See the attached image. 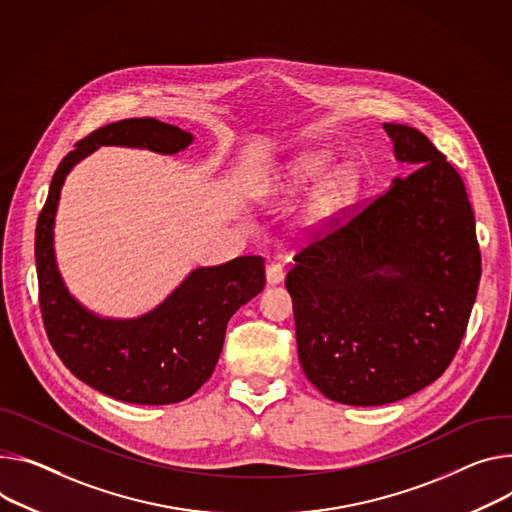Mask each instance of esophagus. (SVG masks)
<instances>
[{
	"mask_svg": "<svg viewBox=\"0 0 512 512\" xmlns=\"http://www.w3.org/2000/svg\"><path fill=\"white\" fill-rule=\"evenodd\" d=\"M265 280H267V286H277L284 282V267L277 265V263H269L265 267Z\"/></svg>",
	"mask_w": 512,
	"mask_h": 512,
	"instance_id": "34e87169",
	"label": "esophagus"
}]
</instances>
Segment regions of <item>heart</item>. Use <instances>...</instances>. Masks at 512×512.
<instances>
[{"label": "heart", "instance_id": "b5f03b06", "mask_svg": "<svg viewBox=\"0 0 512 512\" xmlns=\"http://www.w3.org/2000/svg\"><path fill=\"white\" fill-rule=\"evenodd\" d=\"M333 153L318 149L298 155L288 163L282 183L294 192L308 190L312 183L319 181L306 206V220L310 226L320 228L345 212L357 198L361 188V173L353 163L333 165Z\"/></svg>", "mask_w": 512, "mask_h": 512}]
</instances>
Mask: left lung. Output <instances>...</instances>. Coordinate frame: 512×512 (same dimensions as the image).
Wrapping results in <instances>:
<instances>
[{"label": "left lung", "instance_id": "obj_1", "mask_svg": "<svg viewBox=\"0 0 512 512\" xmlns=\"http://www.w3.org/2000/svg\"><path fill=\"white\" fill-rule=\"evenodd\" d=\"M384 130L396 161L416 169L302 249L286 277L304 374L349 406L433 384L466 333L482 273L459 173L421 130Z\"/></svg>", "mask_w": 512, "mask_h": 512}]
</instances>
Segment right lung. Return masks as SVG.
<instances>
[{"mask_svg": "<svg viewBox=\"0 0 512 512\" xmlns=\"http://www.w3.org/2000/svg\"><path fill=\"white\" fill-rule=\"evenodd\" d=\"M194 134L155 118L112 122L85 136L57 167L36 224V273L46 335L71 374L130 404H175L212 376L230 316L265 288V261L237 257L198 267L153 310L108 318L85 308L65 286L55 255V216L69 171L100 147L185 151Z\"/></svg>", "mask_w": 512, "mask_h": 512, "instance_id": "right-lung-1", "label": "right lung"}]
</instances>
